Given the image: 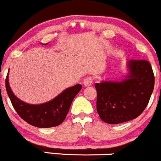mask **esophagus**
Segmentation results:
<instances>
[{
    "label": "esophagus",
    "mask_w": 161,
    "mask_h": 161,
    "mask_svg": "<svg viewBox=\"0 0 161 161\" xmlns=\"http://www.w3.org/2000/svg\"><path fill=\"white\" fill-rule=\"evenodd\" d=\"M83 84H84V86L86 87L91 86L93 84V79H92V77L88 76L86 78H85L84 80H83Z\"/></svg>",
    "instance_id": "esophagus-1"
}]
</instances>
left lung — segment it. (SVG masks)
<instances>
[{
	"mask_svg": "<svg viewBox=\"0 0 161 161\" xmlns=\"http://www.w3.org/2000/svg\"><path fill=\"white\" fill-rule=\"evenodd\" d=\"M129 74L122 82L95 83L97 111L109 124L136 119L145 110L154 87L151 64L145 60H131Z\"/></svg>",
	"mask_w": 161,
	"mask_h": 161,
	"instance_id": "left-lung-1",
	"label": "left lung"
}]
</instances>
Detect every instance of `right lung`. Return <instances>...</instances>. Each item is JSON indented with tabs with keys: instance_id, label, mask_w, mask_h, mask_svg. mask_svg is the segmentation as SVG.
Instances as JSON below:
<instances>
[{
	"instance_id": "add662e5",
	"label": "right lung",
	"mask_w": 161,
	"mask_h": 161,
	"mask_svg": "<svg viewBox=\"0 0 161 161\" xmlns=\"http://www.w3.org/2000/svg\"><path fill=\"white\" fill-rule=\"evenodd\" d=\"M5 85L7 95L18 115L29 124L39 128H50L61 124L69 112L73 100L82 89V86L77 84L66 88L48 102L35 105L23 102L14 95L9 86L8 73Z\"/></svg>"
}]
</instances>
